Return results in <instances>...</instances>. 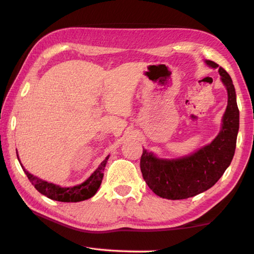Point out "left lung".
<instances>
[{
    "instance_id": "8db88e82",
    "label": "left lung",
    "mask_w": 254,
    "mask_h": 254,
    "mask_svg": "<svg viewBox=\"0 0 254 254\" xmlns=\"http://www.w3.org/2000/svg\"><path fill=\"white\" fill-rule=\"evenodd\" d=\"M211 68H219L221 81L228 92V106L222 117V127L210 144L191 155L163 160L143 148L141 172L154 193L166 199H186L206 191L220 180L235 155L239 131V109L232 79L225 69L211 61Z\"/></svg>"
}]
</instances>
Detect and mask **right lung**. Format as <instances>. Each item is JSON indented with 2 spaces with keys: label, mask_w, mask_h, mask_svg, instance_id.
<instances>
[{
  "label": "right lung",
  "mask_w": 254,
  "mask_h": 254,
  "mask_svg": "<svg viewBox=\"0 0 254 254\" xmlns=\"http://www.w3.org/2000/svg\"><path fill=\"white\" fill-rule=\"evenodd\" d=\"M108 158L109 156L106 157V160L99 165V167L91 174V176L89 177L86 182H83L80 185L73 187H61L58 185H55L53 183L43 181L41 178L32 175L31 173H28L25 170L21 162H19V164H21L23 171L26 174V176L28 177L29 182L32 183V185L36 188L39 192L49 198V199L63 202H78L89 199V198L96 195L97 190L101 185L103 178V171L104 167L107 165Z\"/></svg>",
  "instance_id": "right-lung-1"
}]
</instances>
